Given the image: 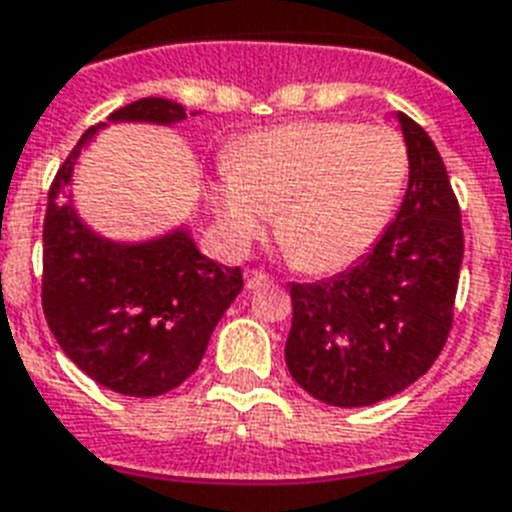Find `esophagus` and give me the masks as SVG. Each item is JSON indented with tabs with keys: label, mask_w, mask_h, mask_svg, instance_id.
<instances>
[{
	"label": "esophagus",
	"mask_w": 512,
	"mask_h": 512,
	"mask_svg": "<svg viewBox=\"0 0 512 512\" xmlns=\"http://www.w3.org/2000/svg\"><path fill=\"white\" fill-rule=\"evenodd\" d=\"M265 284H270V278L265 276L263 270H247V273H244V286H247V289H260V286Z\"/></svg>",
	"instance_id": "obj_1"
}]
</instances>
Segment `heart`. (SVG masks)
Instances as JSON below:
<instances>
[{"instance_id":"heart-1","label":"heart","mask_w":512,"mask_h":512,"mask_svg":"<svg viewBox=\"0 0 512 512\" xmlns=\"http://www.w3.org/2000/svg\"><path fill=\"white\" fill-rule=\"evenodd\" d=\"M407 176V147L389 126L299 120L244 136L213 181L223 239L247 252L276 213V242L307 273H334L373 247Z\"/></svg>"}]
</instances>
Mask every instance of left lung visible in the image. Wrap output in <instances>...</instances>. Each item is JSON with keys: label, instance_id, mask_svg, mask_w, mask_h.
<instances>
[{"label": "left lung", "instance_id": "1", "mask_svg": "<svg viewBox=\"0 0 512 512\" xmlns=\"http://www.w3.org/2000/svg\"><path fill=\"white\" fill-rule=\"evenodd\" d=\"M407 191L376 247L339 276L292 284L289 373L315 400L376 405L429 371L452 326L463 263L460 207L434 141L397 112Z\"/></svg>", "mask_w": 512, "mask_h": 512}]
</instances>
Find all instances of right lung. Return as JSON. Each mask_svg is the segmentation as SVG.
Listing matches in <instances>:
<instances>
[{"mask_svg": "<svg viewBox=\"0 0 512 512\" xmlns=\"http://www.w3.org/2000/svg\"><path fill=\"white\" fill-rule=\"evenodd\" d=\"M186 115L199 112L162 97L120 107L78 139L49 189L44 315L62 352L126 397H157L197 371L215 326L242 292V270L202 255L189 223L136 242L99 234L78 213L73 178L102 128L176 126Z\"/></svg>", "mask_w": 512, "mask_h": 512, "instance_id": "obj_1", "label": "right lung"}]
</instances>
